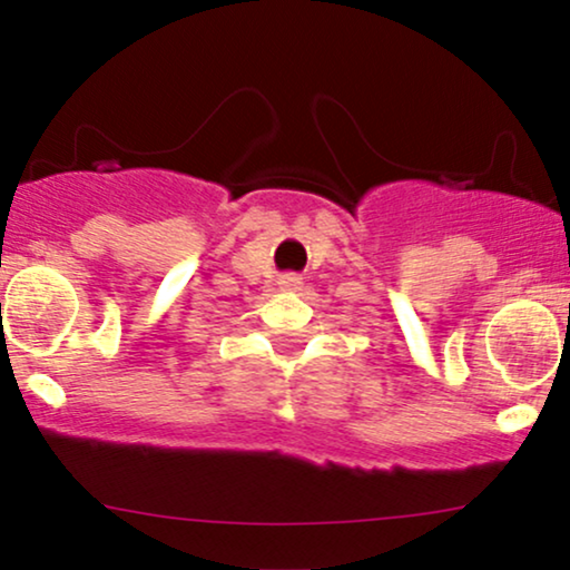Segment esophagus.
<instances>
[{"label":"esophagus","mask_w":570,"mask_h":570,"mask_svg":"<svg viewBox=\"0 0 570 570\" xmlns=\"http://www.w3.org/2000/svg\"><path fill=\"white\" fill-rule=\"evenodd\" d=\"M278 286L286 292L302 289V276L299 273H284V276H278Z\"/></svg>","instance_id":"1"}]
</instances>
